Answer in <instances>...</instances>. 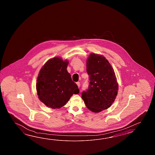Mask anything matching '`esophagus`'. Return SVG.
I'll return each instance as SVG.
<instances>
[{
  "label": "esophagus",
  "mask_w": 155,
  "mask_h": 155,
  "mask_svg": "<svg viewBox=\"0 0 155 155\" xmlns=\"http://www.w3.org/2000/svg\"><path fill=\"white\" fill-rule=\"evenodd\" d=\"M76 84H77V85L78 86V87H80V82H76Z\"/></svg>",
  "instance_id": "obj_1"
}]
</instances>
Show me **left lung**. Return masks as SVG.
I'll return each instance as SVG.
<instances>
[{
    "label": "left lung",
    "mask_w": 155,
    "mask_h": 155,
    "mask_svg": "<svg viewBox=\"0 0 155 155\" xmlns=\"http://www.w3.org/2000/svg\"><path fill=\"white\" fill-rule=\"evenodd\" d=\"M89 76L88 89L82 93L87 108L93 112L110 107L117 95L119 86L115 73L108 60L101 55L91 53L86 60Z\"/></svg>",
    "instance_id": "1"
}]
</instances>
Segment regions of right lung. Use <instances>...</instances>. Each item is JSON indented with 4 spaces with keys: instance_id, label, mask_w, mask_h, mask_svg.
Wrapping results in <instances>:
<instances>
[{
    "instance_id": "add662e5",
    "label": "right lung",
    "mask_w": 155,
    "mask_h": 155,
    "mask_svg": "<svg viewBox=\"0 0 155 155\" xmlns=\"http://www.w3.org/2000/svg\"><path fill=\"white\" fill-rule=\"evenodd\" d=\"M69 61L60 57L50 59L40 70L36 91L40 100L48 107L59 109L66 105L73 94L79 93L78 86L68 72Z\"/></svg>"
}]
</instances>
